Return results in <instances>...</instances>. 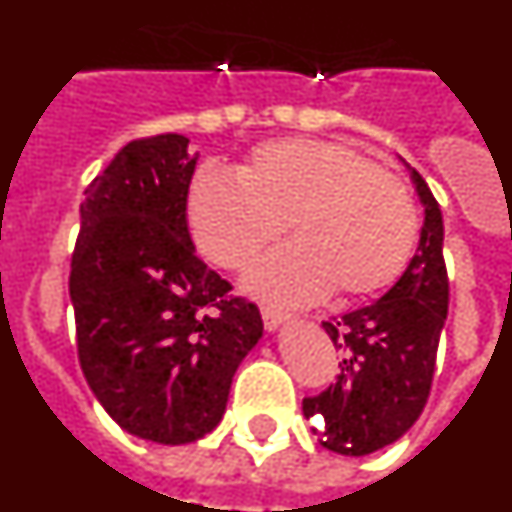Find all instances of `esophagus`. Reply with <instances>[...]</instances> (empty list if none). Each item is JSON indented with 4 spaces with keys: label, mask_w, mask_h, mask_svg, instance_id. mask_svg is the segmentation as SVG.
<instances>
[{
    "label": "esophagus",
    "mask_w": 512,
    "mask_h": 512,
    "mask_svg": "<svg viewBox=\"0 0 512 512\" xmlns=\"http://www.w3.org/2000/svg\"><path fill=\"white\" fill-rule=\"evenodd\" d=\"M261 318H264L266 330H277L279 325L287 323L289 315H284V312H279V310H271V307H264V310H261Z\"/></svg>",
    "instance_id": "34e87169"
}]
</instances>
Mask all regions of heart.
Listing matches in <instances>:
<instances>
[{"instance_id": "heart-1", "label": "heart", "mask_w": 512, "mask_h": 512, "mask_svg": "<svg viewBox=\"0 0 512 512\" xmlns=\"http://www.w3.org/2000/svg\"><path fill=\"white\" fill-rule=\"evenodd\" d=\"M194 241L207 259L243 269L284 223L295 243L248 271L253 295L302 305L336 289L369 297L400 277L415 241L410 189L336 140L289 138L259 146L235 176L202 169L187 194Z\"/></svg>"}]
</instances>
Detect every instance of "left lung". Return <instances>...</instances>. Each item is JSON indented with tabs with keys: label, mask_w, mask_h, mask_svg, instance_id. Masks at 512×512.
<instances>
[{
	"label": "left lung",
	"mask_w": 512,
	"mask_h": 512,
	"mask_svg": "<svg viewBox=\"0 0 512 512\" xmlns=\"http://www.w3.org/2000/svg\"><path fill=\"white\" fill-rule=\"evenodd\" d=\"M405 169L423 205L418 251L377 302L323 323L343 351L341 374L318 397L302 400L312 436L343 456L372 454L410 431L431 392L449 312L441 207L423 176L410 164Z\"/></svg>",
	"instance_id": "obj_1"
}]
</instances>
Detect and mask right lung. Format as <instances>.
<instances>
[{"mask_svg":"<svg viewBox=\"0 0 512 512\" xmlns=\"http://www.w3.org/2000/svg\"><path fill=\"white\" fill-rule=\"evenodd\" d=\"M197 158L176 133L122 146L84 192L71 259L81 372L122 431L166 446L215 431L264 336L259 307L230 297L194 251Z\"/></svg>","mask_w":512,"mask_h":512,"instance_id":"obj_1","label":"right lung"}]
</instances>
